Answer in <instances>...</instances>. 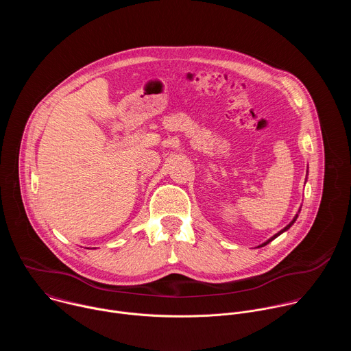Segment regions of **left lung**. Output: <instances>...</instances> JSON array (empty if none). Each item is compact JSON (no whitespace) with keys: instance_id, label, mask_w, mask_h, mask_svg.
Segmentation results:
<instances>
[{"instance_id":"1","label":"left lung","mask_w":351,"mask_h":351,"mask_svg":"<svg viewBox=\"0 0 351 351\" xmlns=\"http://www.w3.org/2000/svg\"><path fill=\"white\" fill-rule=\"evenodd\" d=\"M298 213H300V210H298ZM297 217H298V214H295V217H294V218H293V221H291V222H290V223H289V225H287V226H285V228H283V229H282V230H280V232H278V233H276V234H275V236H272V237H271V239H268V240H267V241H265V243H263V244H261V245H258V247H264V245H265V244H268V243H269V241H272V240H274V239H276V237H278V236H279V234H282V233H283V232H286V230H287V229H289V228H290V226H291V225H293V223H294V222H295V219H297Z\"/></svg>"}]
</instances>
